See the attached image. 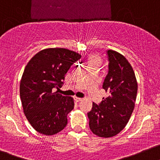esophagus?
<instances>
[{
  "label": "esophagus",
  "instance_id": "1",
  "mask_svg": "<svg viewBox=\"0 0 160 160\" xmlns=\"http://www.w3.org/2000/svg\"><path fill=\"white\" fill-rule=\"evenodd\" d=\"M75 100H76V101H77V102H80V101H82V100H83V99H82V98H78V97H76V98H75Z\"/></svg>",
  "mask_w": 160,
  "mask_h": 160
}]
</instances>
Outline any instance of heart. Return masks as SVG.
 <instances>
[{
	"label": "heart",
	"instance_id": "heart-1",
	"mask_svg": "<svg viewBox=\"0 0 160 160\" xmlns=\"http://www.w3.org/2000/svg\"><path fill=\"white\" fill-rule=\"evenodd\" d=\"M96 64H97V62H96V60H92L90 61V63H89V65H90V67H96Z\"/></svg>",
	"mask_w": 160,
	"mask_h": 160
}]
</instances>
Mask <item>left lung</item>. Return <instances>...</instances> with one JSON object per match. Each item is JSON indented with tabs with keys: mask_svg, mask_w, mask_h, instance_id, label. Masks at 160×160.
<instances>
[{
	"mask_svg": "<svg viewBox=\"0 0 160 160\" xmlns=\"http://www.w3.org/2000/svg\"><path fill=\"white\" fill-rule=\"evenodd\" d=\"M108 71L103 88L108 96L99 104L93 103L88 113L91 131L100 137L109 138L121 132L135 108L138 85L136 75L126 58L113 50H108Z\"/></svg>",
	"mask_w": 160,
	"mask_h": 160,
	"instance_id": "left-lung-1",
	"label": "left lung"
}]
</instances>
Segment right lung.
Listing matches in <instances>:
<instances>
[{
	"label": "right lung",
	"instance_id": "right-lung-1",
	"mask_svg": "<svg viewBox=\"0 0 160 160\" xmlns=\"http://www.w3.org/2000/svg\"><path fill=\"white\" fill-rule=\"evenodd\" d=\"M80 57L66 48H47L37 53L24 68L20 84L23 110L39 133L55 135L67 125L74 100L55 90L62 87L65 74Z\"/></svg>",
	"mask_w": 160,
	"mask_h": 160
}]
</instances>
